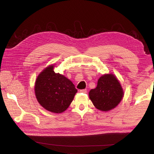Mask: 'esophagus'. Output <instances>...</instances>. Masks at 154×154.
<instances>
[{"label":"esophagus","instance_id":"obj_1","mask_svg":"<svg viewBox=\"0 0 154 154\" xmlns=\"http://www.w3.org/2000/svg\"><path fill=\"white\" fill-rule=\"evenodd\" d=\"M80 92H82V93H87V89H82V90H80Z\"/></svg>","mask_w":154,"mask_h":154}]
</instances>
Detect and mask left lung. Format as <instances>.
Here are the masks:
<instances>
[{"mask_svg":"<svg viewBox=\"0 0 154 154\" xmlns=\"http://www.w3.org/2000/svg\"><path fill=\"white\" fill-rule=\"evenodd\" d=\"M89 97L96 109L109 111L117 106L123 97V91L113 74H104L97 81V87L89 92Z\"/></svg>","mask_w":154,"mask_h":154,"instance_id":"obj_1","label":"left lung"}]
</instances>
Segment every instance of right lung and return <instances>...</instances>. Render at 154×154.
<instances>
[{
	"label": "right lung",
	"mask_w": 154,
	"mask_h": 154,
	"mask_svg": "<svg viewBox=\"0 0 154 154\" xmlns=\"http://www.w3.org/2000/svg\"><path fill=\"white\" fill-rule=\"evenodd\" d=\"M53 66L45 68L35 82L36 99L44 109L54 113H61L71 103L78 90L72 82L59 73Z\"/></svg>",
	"instance_id": "right-lung-1"
}]
</instances>
